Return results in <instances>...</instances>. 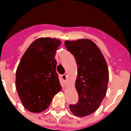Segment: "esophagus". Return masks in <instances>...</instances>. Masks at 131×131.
I'll return each mask as SVG.
<instances>
[{
  "instance_id": "34e87169",
  "label": "esophagus",
  "mask_w": 131,
  "mask_h": 131,
  "mask_svg": "<svg viewBox=\"0 0 131 131\" xmlns=\"http://www.w3.org/2000/svg\"><path fill=\"white\" fill-rule=\"evenodd\" d=\"M61 77H62V79L64 81V82L67 83V76L66 75V74H63V75H62L61 76Z\"/></svg>"
}]
</instances>
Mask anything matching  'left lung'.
Segmentation results:
<instances>
[{
	"label": "left lung",
	"mask_w": 131,
	"mask_h": 131,
	"mask_svg": "<svg viewBox=\"0 0 131 131\" xmlns=\"http://www.w3.org/2000/svg\"><path fill=\"white\" fill-rule=\"evenodd\" d=\"M64 46L74 56L78 69L75 86L79 100L69 109L75 116L84 117L98 109L106 95L107 64L100 48L89 39L66 40Z\"/></svg>",
	"instance_id": "1"
}]
</instances>
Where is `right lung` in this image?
I'll return each mask as SVG.
<instances>
[{
    "instance_id": "1",
    "label": "right lung",
    "mask_w": 131,
    "mask_h": 131,
    "mask_svg": "<svg viewBox=\"0 0 131 131\" xmlns=\"http://www.w3.org/2000/svg\"><path fill=\"white\" fill-rule=\"evenodd\" d=\"M61 41L39 38L24 52L16 71L15 86L24 108L31 112L46 110L61 91L54 59Z\"/></svg>"
}]
</instances>
